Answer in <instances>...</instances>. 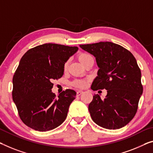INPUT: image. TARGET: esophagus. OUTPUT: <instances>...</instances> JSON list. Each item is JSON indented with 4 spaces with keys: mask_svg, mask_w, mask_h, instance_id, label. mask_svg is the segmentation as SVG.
I'll use <instances>...</instances> for the list:
<instances>
[{
    "mask_svg": "<svg viewBox=\"0 0 153 153\" xmlns=\"http://www.w3.org/2000/svg\"><path fill=\"white\" fill-rule=\"evenodd\" d=\"M82 93H83V91H78L77 92V96H79Z\"/></svg>",
    "mask_w": 153,
    "mask_h": 153,
    "instance_id": "34e87169",
    "label": "esophagus"
}]
</instances>
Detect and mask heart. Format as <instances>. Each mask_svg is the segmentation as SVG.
<instances>
[{"label": "heart", "instance_id": "b5f03b06", "mask_svg": "<svg viewBox=\"0 0 153 153\" xmlns=\"http://www.w3.org/2000/svg\"><path fill=\"white\" fill-rule=\"evenodd\" d=\"M77 58H78V60L79 62L84 65V64L87 62L88 59L92 58V56L88 53H82L78 55V57H77ZM67 63H66L65 65V69H67ZM86 81L80 80V79H77V80H75L74 82H73V84H74L75 86H77V87H79V88L84 87V86H86Z\"/></svg>", "mask_w": 153, "mask_h": 153}]
</instances>
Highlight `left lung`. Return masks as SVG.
Wrapping results in <instances>:
<instances>
[{
    "label": "left lung",
    "mask_w": 153,
    "mask_h": 153,
    "mask_svg": "<svg viewBox=\"0 0 153 153\" xmlns=\"http://www.w3.org/2000/svg\"><path fill=\"white\" fill-rule=\"evenodd\" d=\"M92 54L99 67L91 89L107 90L104 99L93 95L88 105L91 117L98 126L119 129L133 120L142 94L140 69L128 50L111 42L80 45Z\"/></svg>",
    "instance_id": "1"
}]
</instances>
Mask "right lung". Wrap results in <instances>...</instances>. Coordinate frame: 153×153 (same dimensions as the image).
Wrapping results in <instances>:
<instances>
[{"mask_svg": "<svg viewBox=\"0 0 153 153\" xmlns=\"http://www.w3.org/2000/svg\"><path fill=\"white\" fill-rule=\"evenodd\" d=\"M77 47L46 43L27 51L13 77L12 98L22 122L45 132L62 124L76 92L67 89L58 97L51 91L53 79L64 74L65 64Z\"/></svg>", "mask_w": 153, "mask_h": 153, "instance_id": "1", "label": "right lung"}]
</instances>
